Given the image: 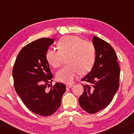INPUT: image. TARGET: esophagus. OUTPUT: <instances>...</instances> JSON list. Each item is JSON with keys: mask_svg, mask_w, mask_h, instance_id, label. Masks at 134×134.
I'll list each match as a JSON object with an SVG mask.
<instances>
[{"mask_svg": "<svg viewBox=\"0 0 134 134\" xmlns=\"http://www.w3.org/2000/svg\"><path fill=\"white\" fill-rule=\"evenodd\" d=\"M72 86V84H67L66 85V88L67 89H69V88H71Z\"/></svg>", "mask_w": 134, "mask_h": 134, "instance_id": "esophagus-1", "label": "esophagus"}]
</instances>
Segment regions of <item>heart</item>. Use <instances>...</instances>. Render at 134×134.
Returning a JSON list of instances; mask_svg holds the SVG:
<instances>
[{
  "mask_svg": "<svg viewBox=\"0 0 134 134\" xmlns=\"http://www.w3.org/2000/svg\"><path fill=\"white\" fill-rule=\"evenodd\" d=\"M57 50L49 49L45 57L48 64L54 68L62 64L63 57L67 58L69 64L56 74V79L60 82L71 83L80 72L90 71L95 60V48L93 43L83 40L77 36L67 35L62 37L57 44Z\"/></svg>",
  "mask_w": 134,
  "mask_h": 134,
  "instance_id": "heart-1",
  "label": "heart"
}]
</instances>
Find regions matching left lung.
I'll return each mask as SVG.
<instances>
[{
    "label": "left lung",
    "mask_w": 134,
    "mask_h": 134,
    "mask_svg": "<svg viewBox=\"0 0 134 134\" xmlns=\"http://www.w3.org/2000/svg\"><path fill=\"white\" fill-rule=\"evenodd\" d=\"M96 52L93 67L81 79L84 92L79 99L83 109L95 113L109 105L118 90L120 69L117 56L112 47L96 36L93 38Z\"/></svg>",
    "instance_id": "left-lung-1"
}]
</instances>
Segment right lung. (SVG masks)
<instances>
[{"label":"right lung","instance_id":"1","mask_svg":"<svg viewBox=\"0 0 134 134\" xmlns=\"http://www.w3.org/2000/svg\"><path fill=\"white\" fill-rule=\"evenodd\" d=\"M54 41L42 38L27 44L18 54L13 67L16 92L29 110L43 116H50L60 108L66 90L62 83L49 84L53 76L45 55Z\"/></svg>","mask_w":134,"mask_h":134}]
</instances>
